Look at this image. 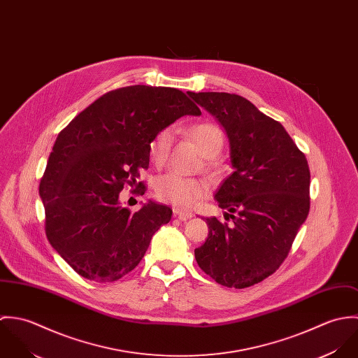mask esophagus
<instances>
[{
	"mask_svg": "<svg viewBox=\"0 0 358 358\" xmlns=\"http://www.w3.org/2000/svg\"><path fill=\"white\" fill-rule=\"evenodd\" d=\"M173 215L178 216L180 220H187V219L193 217V213L190 210H185L180 208H173Z\"/></svg>",
	"mask_w": 358,
	"mask_h": 358,
	"instance_id": "obj_1",
	"label": "esophagus"
}]
</instances>
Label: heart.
<instances>
[{
  "label": "heart",
  "instance_id": "1",
  "mask_svg": "<svg viewBox=\"0 0 358 358\" xmlns=\"http://www.w3.org/2000/svg\"><path fill=\"white\" fill-rule=\"evenodd\" d=\"M186 132L199 145L205 157L206 168L215 171L217 168L215 158L220 154L224 145L223 131L212 122H200L190 127ZM172 143L173 134L171 128H164L155 134L149 145V154L154 165L161 166L166 161ZM208 194L209 186L204 180L180 176L173 172L159 176L155 182L157 199L179 208H192L206 199Z\"/></svg>",
  "mask_w": 358,
  "mask_h": 358
}]
</instances>
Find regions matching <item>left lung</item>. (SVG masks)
Returning a JSON list of instances; mask_svg holds the SVG:
<instances>
[{"label": "left lung", "mask_w": 358, "mask_h": 358, "mask_svg": "<svg viewBox=\"0 0 358 358\" xmlns=\"http://www.w3.org/2000/svg\"><path fill=\"white\" fill-rule=\"evenodd\" d=\"M224 128L234 172L215 194L224 219L206 217L208 238L194 256L208 275L229 288H247L285 260L310 209V171L284 127L245 98L187 92Z\"/></svg>", "instance_id": "1"}]
</instances>
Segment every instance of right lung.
I'll use <instances>...</instances> for the list:
<instances>
[{
    "label": "right lung",
    "mask_w": 358,
    "mask_h": 358,
    "mask_svg": "<svg viewBox=\"0 0 358 358\" xmlns=\"http://www.w3.org/2000/svg\"><path fill=\"white\" fill-rule=\"evenodd\" d=\"M187 114L201 111L185 92L131 85L104 94L60 131L40 197L47 238L76 273L96 282L120 280L171 220L169 206L149 201L131 212L120 204V193L128 185L145 194L138 179L149 168L152 139Z\"/></svg>",
    "instance_id": "obj_1"
}]
</instances>
